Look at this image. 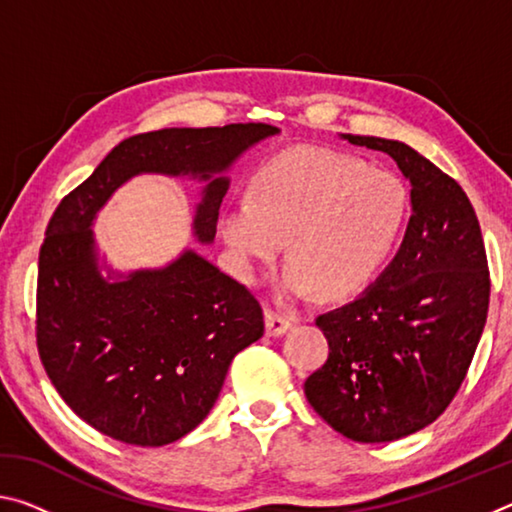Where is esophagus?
Returning <instances> with one entry per match:
<instances>
[{"instance_id":"1","label":"esophagus","mask_w":512,"mask_h":512,"mask_svg":"<svg viewBox=\"0 0 512 512\" xmlns=\"http://www.w3.org/2000/svg\"><path fill=\"white\" fill-rule=\"evenodd\" d=\"M291 329V318H287L280 311L266 309V334L268 336H280Z\"/></svg>"}]
</instances>
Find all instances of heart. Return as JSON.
<instances>
[{
	"instance_id": "1",
	"label": "heart",
	"mask_w": 512,
	"mask_h": 512,
	"mask_svg": "<svg viewBox=\"0 0 512 512\" xmlns=\"http://www.w3.org/2000/svg\"><path fill=\"white\" fill-rule=\"evenodd\" d=\"M409 212V192L391 171L325 149H293L264 162L248 198L225 205L219 232L239 273L253 280L284 253V300L359 291L395 246Z\"/></svg>"
}]
</instances>
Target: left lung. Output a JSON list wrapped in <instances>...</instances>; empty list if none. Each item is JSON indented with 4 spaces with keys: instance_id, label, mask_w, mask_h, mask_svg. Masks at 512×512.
<instances>
[{
    "instance_id": "obj_1",
    "label": "left lung",
    "mask_w": 512,
    "mask_h": 512,
    "mask_svg": "<svg viewBox=\"0 0 512 512\" xmlns=\"http://www.w3.org/2000/svg\"><path fill=\"white\" fill-rule=\"evenodd\" d=\"M343 137L391 155L413 185V216L375 287L316 318L329 354L305 395L341 436L391 443L431 424L461 388L488 316V257L452 176L404 142Z\"/></svg>"
}]
</instances>
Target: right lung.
I'll return each mask as SVG.
<instances>
[{
    "label": "right lung",
    "mask_w": 512,
    "mask_h": 512,
    "mask_svg": "<svg viewBox=\"0 0 512 512\" xmlns=\"http://www.w3.org/2000/svg\"><path fill=\"white\" fill-rule=\"evenodd\" d=\"M275 133L228 124L133 135L56 207L38 259V354L65 404L103 436L137 447L187 436L210 413L235 354L262 339L264 311L244 284L192 250L167 268L106 280L94 216L137 173H192L210 180L194 219L196 237L210 244L228 192V180L212 176Z\"/></svg>",
    "instance_id": "obj_1"
}]
</instances>
